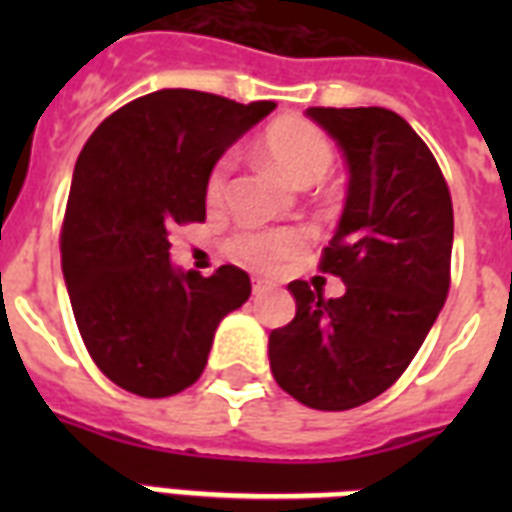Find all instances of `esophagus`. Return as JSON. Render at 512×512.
I'll return each mask as SVG.
<instances>
[{"instance_id": "34e87169", "label": "esophagus", "mask_w": 512, "mask_h": 512, "mask_svg": "<svg viewBox=\"0 0 512 512\" xmlns=\"http://www.w3.org/2000/svg\"><path fill=\"white\" fill-rule=\"evenodd\" d=\"M268 289H271V284H268V281H265V279H255V281H252V292H255L257 297L265 295Z\"/></svg>"}]
</instances>
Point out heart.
<instances>
[{"instance_id": "b5f03b06", "label": "heart", "mask_w": 512, "mask_h": 512, "mask_svg": "<svg viewBox=\"0 0 512 512\" xmlns=\"http://www.w3.org/2000/svg\"><path fill=\"white\" fill-rule=\"evenodd\" d=\"M260 151L273 170H279L292 185L319 183L321 177L332 170L335 148L329 143L321 127L305 119H281L271 124L263 135ZM231 162L223 159L217 164L207 183L209 204H220L228 191ZM305 231L300 228H268V231H244L233 236L228 249L241 263L257 268H273L297 255L305 247Z\"/></svg>"}]
</instances>
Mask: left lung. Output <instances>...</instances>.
<instances>
[{"instance_id":"8db88e82","label":"left lung","mask_w":512,"mask_h":512,"mask_svg":"<svg viewBox=\"0 0 512 512\" xmlns=\"http://www.w3.org/2000/svg\"><path fill=\"white\" fill-rule=\"evenodd\" d=\"M348 164V196L321 271L324 297L292 281L297 313L268 337L281 390L321 412L372 401L404 374L449 295L454 212L441 167L388 108H308Z\"/></svg>"}]
</instances>
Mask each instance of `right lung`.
<instances>
[{
    "label": "right lung",
    "instance_id": "1",
    "mask_svg": "<svg viewBox=\"0 0 512 512\" xmlns=\"http://www.w3.org/2000/svg\"><path fill=\"white\" fill-rule=\"evenodd\" d=\"M276 103L159 90L108 116L76 159L60 263L92 361L119 388L175 396L199 380L217 324L249 300L236 265L170 263V231L207 217L212 167Z\"/></svg>",
    "mask_w": 512,
    "mask_h": 512
}]
</instances>
